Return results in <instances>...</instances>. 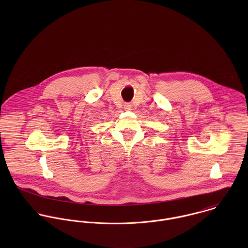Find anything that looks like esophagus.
<instances>
[{
	"label": "esophagus",
	"instance_id": "esophagus-1",
	"mask_svg": "<svg viewBox=\"0 0 248 248\" xmlns=\"http://www.w3.org/2000/svg\"><path fill=\"white\" fill-rule=\"evenodd\" d=\"M131 108H132V106H131L130 103H125V104H124V108H125L126 110H130Z\"/></svg>",
	"mask_w": 248,
	"mask_h": 248
}]
</instances>
